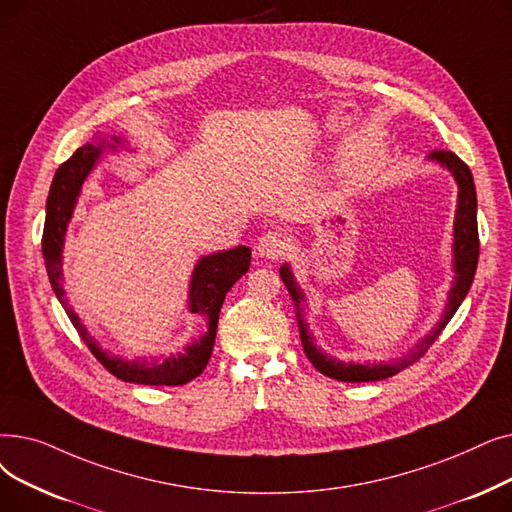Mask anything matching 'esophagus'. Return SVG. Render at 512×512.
<instances>
[{"label": "esophagus", "instance_id": "obj_1", "mask_svg": "<svg viewBox=\"0 0 512 512\" xmlns=\"http://www.w3.org/2000/svg\"><path fill=\"white\" fill-rule=\"evenodd\" d=\"M286 251H288V240L280 232L263 234L257 242V253L265 259H272V261L282 259L286 255Z\"/></svg>", "mask_w": 512, "mask_h": 512}]
</instances>
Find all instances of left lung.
Here are the masks:
<instances>
[{
    "label": "left lung",
    "instance_id": "8db88e82",
    "mask_svg": "<svg viewBox=\"0 0 512 512\" xmlns=\"http://www.w3.org/2000/svg\"><path fill=\"white\" fill-rule=\"evenodd\" d=\"M429 159H435L441 165H446L452 171V175L456 177V182H458V211H456V221H454V272H456V276H454V286L450 291L446 311H443V316L437 322V326H435L431 335L422 339L416 345V349L408 355V358L399 360V362H391V364H372V366L370 364H345V362H339V360L326 358L322 351L316 349L314 341H311V337L307 335V328H305V324L301 320V314H299V332H301V343H303L305 355L309 358V362L316 366V370L330 376V379H337V381H343V383H370V381L389 379V376L412 366L437 341V337L441 335V330L448 326V322L456 314V309L464 301L466 293H469V288H471L473 278H475L477 261H479L477 192H475L473 173H471L469 165H466L462 159H458L452 150H433L429 154ZM280 278H282L284 286L288 288V293H291V297L295 299L297 309H299V303L303 301V295H301V291L293 280L291 270H288L286 265H282Z\"/></svg>",
    "mask_w": 512,
    "mask_h": 512
}]
</instances>
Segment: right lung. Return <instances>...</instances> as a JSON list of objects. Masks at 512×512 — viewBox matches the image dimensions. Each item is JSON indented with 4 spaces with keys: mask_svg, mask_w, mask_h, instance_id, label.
<instances>
[{
    "mask_svg": "<svg viewBox=\"0 0 512 512\" xmlns=\"http://www.w3.org/2000/svg\"><path fill=\"white\" fill-rule=\"evenodd\" d=\"M100 146L96 144H85L75 150L69 161H64L56 175L48 194V205H46V224H43V238H41V249L43 259H46V270L50 276V284L58 301L62 303L66 316L77 328L79 337L83 343L92 349L96 360L117 379L125 383H138V385H154V387H177L190 383L201 374L211 358V351L215 345L217 335V320L221 305L228 295L230 288L238 278L249 272L251 268V249L249 247H236L232 251L215 253L209 257H203L198 261L192 284H190V311L198 316H205L209 320V332L194 345L186 349V353H180L177 358H167L161 364H146V362H123L119 358H110L104 353L96 341L87 335V330L79 322L77 314L66 299L64 286H62V242L66 224L73 215L77 196L81 190V184L92 171L100 157Z\"/></svg>",
    "mask_w": 512,
    "mask_h": 512,
    "instance_id": "right-lung-1",
    "label": "right lung"
}]
</instances>
